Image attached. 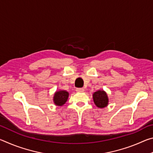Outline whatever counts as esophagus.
Listing matches in <instances>:
<instances>
[{
    "label": "esophagus",
    "mask_w": 153,
    "mask_h": 153,
    "mask_svg": "<svg viewBox=\"0 0 153 153\" xmlns=\"http://www.w3.org/2000/svg\"><path fill=\"white\" fill-rule=\"evenodd\" d=\"M76 91L77 92H83L84 91V88H76Z\"/></svg>",
    "instance_id": "esophagus-1"
}]
</instances>
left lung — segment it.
<instances>
[{
	"instance_id": "1",
	"label": "left lung",
	"mask_w": 153,
	"mask_h": 153,
	"mask_svg": "<svg viewBox=\"0 0 153 153\" xmlns=\"http://www.w3.org/2000/svg\"><path fill=\"white\" fill-rule=\"evenodd\" d=\"M93 100L95 105L100 108L107 107L108 105V97L107 92L104 90H99L93 93Z\"/></svg>"
}]
</instances>
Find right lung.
I'll return each mask as SVG.
<instances>
[{
	"mask_svg": "<svg viewBox=\"0 0 153 153\" xmlns=\"http://www.w3.org/2000/svg\"><path fill=\"white\" fill-rule=\"evenodd\" d=\"M69 98V92L66 90H59L56 91L53 96V102L56 106L61 107L65 104Z\"/></svg>",
	"mask_w": 153,
	"mask_h": 153,
	"instance_id": "obj_1",
	"label": "right lung"
}]
</instances>
